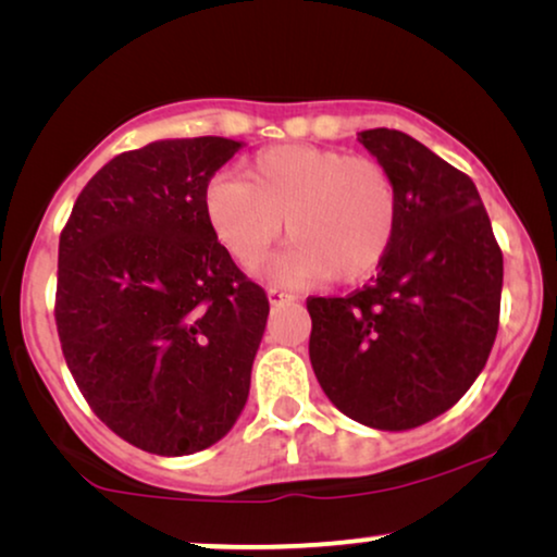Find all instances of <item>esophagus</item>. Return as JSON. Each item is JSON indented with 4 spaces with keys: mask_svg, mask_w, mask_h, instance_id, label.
<instances>
[{
    "mask_svg": "<svg viewBox=\"0 0 557 557\" xmlns=\"http://www.w3.org/2000/svg\"><path fill=\"white\" fill-rule=\"evenodd\" d=\"M269 299H271V304H284V301H294L296 296H294V294H288V292H284V288L271 286V288H269Z\"/></svg>",
    "mask_w": 557,
    "mask_h": 557,
    "instance_id": "esophagus-1",
    "label": "esophagus"
}]
</instances>
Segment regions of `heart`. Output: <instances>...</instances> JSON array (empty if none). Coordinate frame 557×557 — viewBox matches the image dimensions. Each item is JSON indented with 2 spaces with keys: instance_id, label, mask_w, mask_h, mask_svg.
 Returning a JSON list of instances; mask_svg holds the SVG:
<instances>
[{
  "instance_id": "b5f03b06",
  "label": "heart",
  "mask_w": 557,
  "mask_h": 557,
  "mask_svg": "<svg viewBox=\"0 0 557 557\" xmlns=\"http://www.w3.org/2000/svg\"><path fill=\"white\" fill-rule=\"evenodd\" d=\"M205 215L220 246L243 269L263 263L286 220L294 240L273 263V278L360 281L391 253L398 189L375 159L281 144L256 154L246 180L233 174L212 180Z\"/></svg>"
}]
</instances>
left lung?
I'll use <instances>...</instances> for the list:
<instances>
[{
  "mask_svg": "<svg viewBox=\"0 0 557 557\" xmlns=\"http://www.w3.org/2000/svg\"><path fill=\"white\" fill-rule=\"evenodd\" d=\"M357 141L398 189V233L370 286L309 299V357L334 406L377 431L446 413L484 370L499 326L502 250L467 174L413 136Z\"/></svg>",
  "mask_w": 557,
  "mask_h": 557,
  "instance_id": "1",
  "label": "left lung"
}]
</instances>
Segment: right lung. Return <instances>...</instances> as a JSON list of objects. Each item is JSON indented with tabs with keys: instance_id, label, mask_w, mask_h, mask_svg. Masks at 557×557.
Here are the masks:
<instances>
[{
	"instance_id": "obj_1",
	"label": "right lung",
	"mask_w": 557,
	"mask_h": 557,
	"mask_svg": "<svg viewBox=\"0 0 557 557\" xmlns=\"http://www.w3.org/2000/svg\"><path fill=\"white\" fill-rule=\"evenodd\" d=\"M246 147L162 139L83 187L58 248L55 324L67 370L109 429L187 456L243 413L269 299L205 215L210 177Z\"/></svg>"
}]
</instances>
